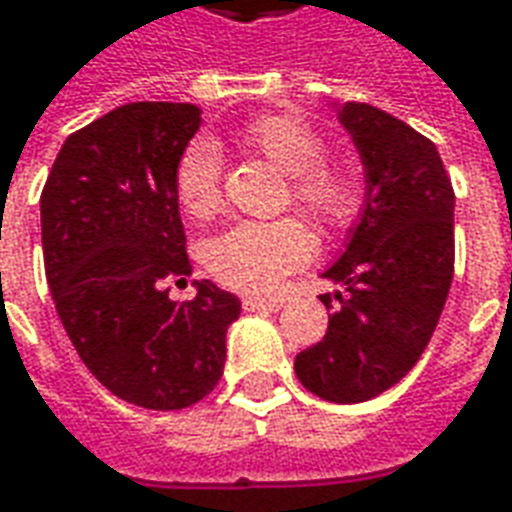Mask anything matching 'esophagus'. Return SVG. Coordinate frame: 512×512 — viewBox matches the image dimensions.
I'll return each instance as SVG.
<instances>
[{
    "instance_id": "1",
    "label": "esophagus",
    "mask_w": 512,
    "mask_h": 512,
    "mask_svg": "<svg viewBox=\"0 0 512 512\" xmlns=\"http://www.w3.org/2000/svg\"><path fill=\"white\" fill-rule=\"evenodd\" d=\"M285 307L282 299H260V296H246L244 310L246 312H277Z\"/></svg>"
}]
</instances>
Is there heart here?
Here are the masks:
<instances>
[{
    "label": "heart",
    "mask_w": 512,
    "mask_h": 512,
    "mask_svg": "<svg viewBox=\"0 0 512 512\" xmlns=\"http://www.w3.org/2000/svg\"><path fill=\"white\" fill-rule=\"evenodd\" d=\"M235 142L246 153L266 158L290 178V200L329 230H343L362 211L359 180L343 167L323 161L321 134L290 115H263L249 120ZM222 164L211 142H194L183 150L175 167V200L189 219L205 222L219 211ZM312 235L296 219L241 222L213 238L205 263L227 288L268 293L282 277L307 263Z\"/></svg>",
    "instance_id": "1"
}]
</instances>
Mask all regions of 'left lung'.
<instances>
[{
    "mask_svg": "<svg viewBox=\"0 0 512 512\" xmlns=\"http://www.w3.org/2000/svg\"><path fill=\"white\" fill-rule=\"evenodd\" d=\"M334 112L362 158L365 202L321 274L345 288L340 307L293 367L312 395L362 403L406 376L433 337L452 282L455 194L436 145L403 120L370 104Z\"/></svg>",
    "mask_w": 512,
    "mask_h": 512,
    "instance_id": "obj_1",
    "label": "left lung"
}]
</instances>
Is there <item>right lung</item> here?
I'll use <instances>...</instances> for the list:
<instances>
[{
    "mask_svg": "<svg viewBox=\"0 0 512 512\" xmlns=\"http://www.w3.org/2000/svg\"><path fill=\"white\" fill-rule=\"evenodd\" d=\"M202 126L194 104L139 101L65 139L40 194L43 260L76 354L126 403L178 411L219 384L241 301L211 279L191 301L175 167Z\"/></svg>",
    "mask_w": 512,
    "mask_h": 512,
    "instance_id": "right-lung-1",
    "label": "right lung"
}]
</instances>
